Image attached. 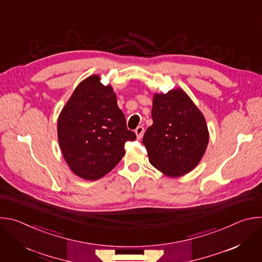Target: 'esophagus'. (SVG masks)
I'll return each mask as SVG.
<instances>
[{"instance_id":"34e87169","label":"esophagus","mask_w":262,"mask_h":262,"mask_svg":"<svg viewBox=\"0 0 262 262\" xmlns=\"http://www.w3.org/2000/svg\"><path fill=\"white\" fill-rule=\"evenodd\" d=\"M135 133H136V136H137V138L140 140V139L142 138L143 134H144V127H143V126H138V127L136 128Z\"/></svg>"}]
</instances>
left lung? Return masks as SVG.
Returning <instances> with one entry per match:
<instances>
[{"mask_svg":"<svg viewBox=\"0 0 262 262\" xmlns=\"http://www.w3.org/2000/svg\"><path fill=\"white\" fill-rule=\"evenodd\" d=\"M154 123L143 137L150 164L169 177L191 172L201 161L209 141L202 112L181 88L155 93Z\"/></svg>","mask_w":262,"mask_h":262,"instance_id":"8db88e82","label":"left lung"}]
</instances>
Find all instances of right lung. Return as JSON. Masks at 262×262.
Instances as JSON below:
<instances>
[{
  "instance_id": "1",
  "label": "right lung",
  "mask_w": 262,
  "mask_h": 262,
  "mask_svg": "<svg viewBox=\"0 0 262 262\" xmlns=\"http://www.w3.org/2000/svg\"><path fill=\"white\" fill-rule=\"evenodd\" d=\"M61 152L70 170L86 180L107 174L121 161L124 144L136 140L126 127L113 87L93 74L74 89L57 122Z\"/></svg>"
}]
</instances>
